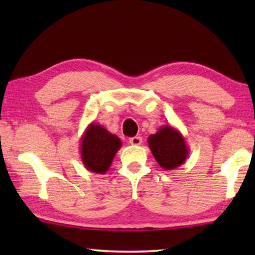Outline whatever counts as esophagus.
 Masks as SVG:
<instances>
[{
    "label": "esophagus",
    "mask_w": 255,
    "mask_h": 255,
    "mask_svg": "<svg viewBox=\"0 0 255 255\" xmlns=\"http://www.w3.org/2000/svg\"><path fill=\"white\" fill-rule=\"evenodd\" d=\"M141 141H143V139H141V137H139V136L131 137L130 139H129V143H130L131 145H135V146L140 145V144H141Z\"/></svg>",
    "instance_id": "esophagus-1"
}]
</instances>
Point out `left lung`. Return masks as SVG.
<instances>
[{"label": "left lung", "mask_w": 255, "mask_h": 255, "mask_svg": "<svg viewBox=\"0 0 255 255\" xmlns=\"http://www.w3.org/2000/svg\"><path fill=\"white\" fill-rule=\"evenodd\" d=\"M148 146L158 165L164 170H174L185 162L190 149L178 129L166 125L148 137Z\"/></svg>", "instance_id": "left-lung-1"}]
</instances>
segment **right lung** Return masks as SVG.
<instances>
[{"mask_svg":"<svg viewBox=\"0 0 255 255\" xmlns=\"http://www.w3.org/2000/svg\"><path fill=\"white\" fill-rule=\"evenodd\" d=\"M122 140L96 123H91L80 141L81 159L84 167L97 174H105L111 166L115 155L122 147Z\"/></svg>","mask_w":255,"mask_h":255,"instance_id":"1","label":"right lung"}]
</instances>
